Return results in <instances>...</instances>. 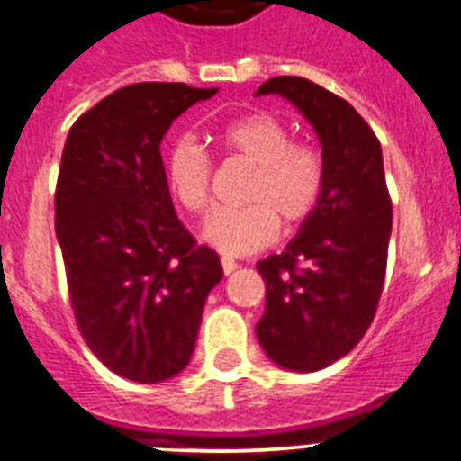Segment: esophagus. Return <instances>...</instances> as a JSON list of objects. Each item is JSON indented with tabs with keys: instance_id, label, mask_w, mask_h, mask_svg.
<instances>
[{
	"instance_id": "1",
	"label": "esophagus",
	"mask_w": 461,
	"mask_h": 461,
	"mask_svg": "<svg viewBox=\"0 0 461 461\" xmlns=\"http://www.w3.org/2000/svg\"><path fill=\"white\" fill-rule=\"evenodd\" d=\"M221 267H223V275H233V272L238 270V263H235L233 258H228V256H223V258H221Z\"/></svg>"
}]
</instances>
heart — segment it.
<instances>
[{"mask_svg": "<svg viewBox=\"0 0 461 461\" xmlns=\"http://www.w3.org/2000/svg\"><path fill=\"white\" fill-rule=\"evenodd\" d=\"M217 140L230 157L254 166L242 198L247 205L214 210L203 223V240L226 256H244L272 242L284 226L309 217L323 191V157L307 142H293L276 117L254 113L228 122ZM166 182L173 198L189 212L210 203L212 161L205 149L185 136L166 154Z\"/></svg>", "mask_w": 461, "mask_h": 461, "instance_id": "1", "label": "heart"}]
</instances>
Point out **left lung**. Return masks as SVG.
<instances>
[{
    "instance_id": "1",
    "label": "left lung",
    "mask_w": 461,
    "mask_h": 461,
    "mask_svg": "<svg viewBox=\"0 0 461 461\" xmlns=\"http://www.w3.org/2000/svg\"><path fill=\"white\" fill-rule=\"evenodd\" d=\"M263 94L291 101L313 126L325 182L286 249L256 266L266 281L256 337L279 367L319 372L356 348L381 297L393 230L381 142L348 101L312 80L279 76Z\"/></svg>"
}]
</instances>
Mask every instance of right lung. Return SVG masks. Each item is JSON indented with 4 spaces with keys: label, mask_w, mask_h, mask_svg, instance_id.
<instances>
[{
    "label": "right lung",
    "mask_w": 461,
    "mask_h": 461,
    "mask_svg": "<svg viewBox=\"0 0 461 461\" xmlns=\"http://www.w3.org/2000/svg\"><path fill=\"white\" fill-rule=\"evenodd\" d=\"M219 89L122 87L76 120L55 194V233L80 335L110 372L161 383L194 356L217 251L175 214L161 161L173 120Z\"/></svg>",
    "instance_id": "1"
}]
</instances>
